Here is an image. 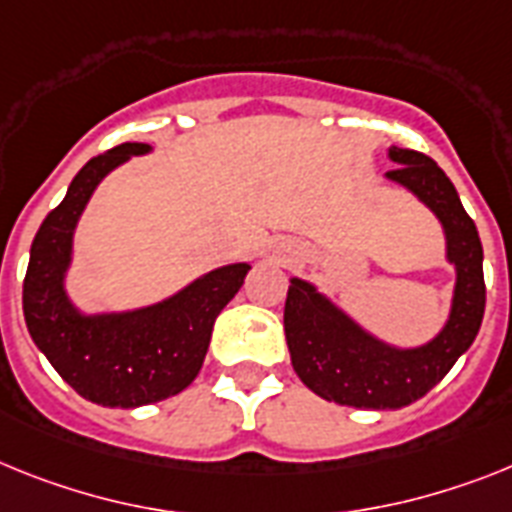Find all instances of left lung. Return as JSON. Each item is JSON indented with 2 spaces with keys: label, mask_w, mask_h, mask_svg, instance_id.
I'll return each instance as SVG.
<instances>
[{
  "label": "left lung",
  "mask_w": 512,
  "mask_h": 512,
  "mask_svg": "<svg viewBox=\"0 0 512 512\" xmlns=\"http://www.w3.org/2000/svg\"><path fill=\"white\" fill-rule=\"evenodd\" d=\"M390 161L398 166L388 171V179L435 210L448 236V260L458 273L448 325L427 346L393 349L364 333L299 278L291 281L283 309V330L299 380L325 401L354 409H403L427 395L474 343L487 302L479 231L453 182L419 150L393 145Z\"/></svg>",
  "instance_id": "obj_1"
}]
</instances>
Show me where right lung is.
I'll return each mask as SVG.
<instances>
[{
	"mask_svg": "<svg viewBox=\"0 0 512 512\" xmlns=\"http://www.w3.org/2000/svg\"><path fill=\"white\" fill-rule=\"evenodd\" d=\"M145 143H122L90 158L51 210L30 247L23 315L30 338L77 393L111 409H135L182 393L208 354L213 322L242 289L249 265L210 270L156 307L124 315H80L64 294L72 231L103 176Z\"/></svg>",
	"mask_w": 512,
	"mask_h": 512,
	"instance_id": "add662e5",
	"label": "right lung"
}]
</instances>
